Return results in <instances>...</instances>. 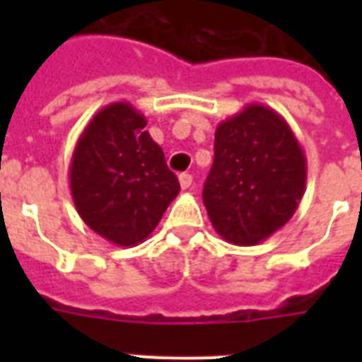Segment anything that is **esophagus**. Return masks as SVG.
Returning <instances> with one entry per match:
<instances>
[{
	"label": "esophagus",
	"mask_w": 362,
	"mask_h": 362,
	"mask_svg": "<svg viewBox=\"0 0 362 362\" xmlns=\"http://www.w3.org/2000/svg\"><path fill=\"white\" fill-rule=\"evenodd\" d=\"M178 182H180L182 189H187V187L193 184V176L187 175V173H182V175L178 176Z\"/></svg>",
	"instance_id": "obj_1"
}]
</instances>
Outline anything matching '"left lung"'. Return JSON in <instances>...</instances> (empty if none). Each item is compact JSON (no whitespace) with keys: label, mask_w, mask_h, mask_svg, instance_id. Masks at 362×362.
Here are the masks:
<instances>
[{"label":"left lung","mask_w":362,"mask_h":362,"mask_svg":"<svg viewBox=\"0 0 362 362\" xmlns=\"http://www.w3.org/2000/svg\"><path fill=\"white\" fill-rule=\"evenodd\" d=\"M306 187V158L281 115L250 103L216 127L203 201L216 233L255 246L291 220Z\"/></svg>","instance_id":"8db88e82"}]
</instances>
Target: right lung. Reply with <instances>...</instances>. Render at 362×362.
<instances>
[{"instance_id": "1", "label": "right lung", "mask_w": 362, "mask_h": 362, "mask_svg": "<svg viewBox=\"0 0 362 362\" xmlns=\"http://www.w3.org/2000/svg\"><path fill=\"white\" fill-rule=\"evenodd\" d=\"M146 118L127 101L88 122L71 158L73 203L92 231L116 246H136L158 227L180 184L153 142Z\"/></svg>"}]
</instances>
